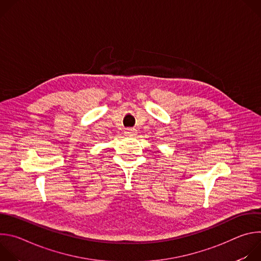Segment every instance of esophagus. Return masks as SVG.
Returning <instances> with one entry per match:
<instances>
[{
    "mask_svg": "<svg viewBox=\"0 0 261 261\" xmlns=\"http://www.w3.org/2000/svg\"><path fill=\"white\" fill-rule=\"evenodd\" d=\"M125 134L127 136H135L137 134V131L136 129H133V128H128L125 130Z\"/></svg>",
    "mask_w": 261,
    "mask_h": 261,
    "instance_id": "esophagus-1",
    "label": "esophagus"
}]
</instances>
